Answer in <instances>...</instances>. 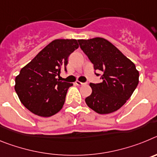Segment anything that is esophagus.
Wrapping results in <instances>:
<instances>
[{"label":"esophagus","mask_w":157,"mask_h":157,"mask_svg":"<svg viewBox=\"0 0 157 157\" xmlns=\"http://www.w3.org/2000/svg\"><path fill=\"white\" fill-rule=\"evenodd\" d=\"M75 84L77 86H83V85H85L86 83H84V82H81L80 81H76L75 82Z\"/></svg>","instance_id":"34e87169"}]
</instances>
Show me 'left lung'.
Wrapping results in <instances>:
<instances>
[{
  "mask_svg": "<svg viewBox=\"0 0 157 157\" xmlns=\"http://www.w3.org/2000/svg\"><path fill=\"white\" fill-rule=\"evenodd\" d=\"M78 41L94 63V69L103 72L102 82L90 84L92 94L86 98V103L99 114L116 112L127 102L138 86L139 72L135 64L105 38Z\"/></svg>",
  "mask_w": 157,
  "mask_h": 157,
  "instance_id": "obj_1",
  "label": "left lung"
}]
</instances>
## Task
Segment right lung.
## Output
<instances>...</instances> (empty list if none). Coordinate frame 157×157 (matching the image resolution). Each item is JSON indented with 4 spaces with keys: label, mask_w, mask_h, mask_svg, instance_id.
<instances>
[{
    "label": "right lung",
    "mask_w": 157,
    "mask_h": 157,
    "mask_svg": "<svg viewBox=\"0 0 157 157\" xmlns=\"http://www.w3.org/2000/svg\"><path fill=\"white\" fill-rule=\"evenodd\" d=\"M78 48L76 39H56L43 48L16 77L15 90L30 112L49 117L61 110L72 83L56 78L67 71V58Z\"/></svg>",
    "instance_id": "1"
}]
</instances>
